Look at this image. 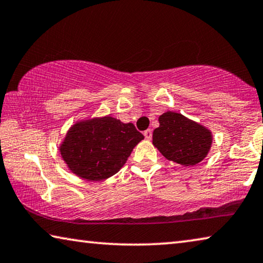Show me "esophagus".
I'll use <instances>...</instances> for the list:
<instances>
[{
	"label": "esophagus",
	"mask_w": 263,
	"mask_h": 263,
	"mask_svg": "<svg viewBox=\"0 0 263 263\" xmlns=\"http://www.w3.org/2000/svg\"><path fill=\"white\" fill-rule=\"evenodd\" d=\"M144 136H145V138H146V139H151L152 138V130H149V128H148V130H146V131H144Z\"/></svg>",
	"instance_id": "1"
}]
</instances>
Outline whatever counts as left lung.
I'll use <instances>...</instances> for the list:
<instances>
[{
  "instance_id": "obj_1",
  "label": "left lung",
  "mask_w": 263,
  "mask_h": 263,
  "mask_svg": "<svg viewBox=\"0 0 263 263\" xmlns=\"http://www.w3.org/2000/svg\"><path fill=\"white\" fill-rule=\"evenodd\" d=\"M153 145L166 159L193 166L208 154L212 133L182 115L167 111L159 117V127L153 131Z\"/></svg>"
}]
</instances>
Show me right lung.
<instances>
[{"label":"right lung","instance_id":"obj_1","mask_svg":"<svg viewBox=\"0 0 263 263\" xmlns=\"http://www.w3.org/2000/svg\"><path fill=\"white\" fill-rule=\"evenodd\" d=\"M143 139L132 123L124 124L107 116L72 125L60 151L72 173L89 181H101L118 172Z\"/></svg>","mask_w":263,"mask_h":263}]
</instances>
